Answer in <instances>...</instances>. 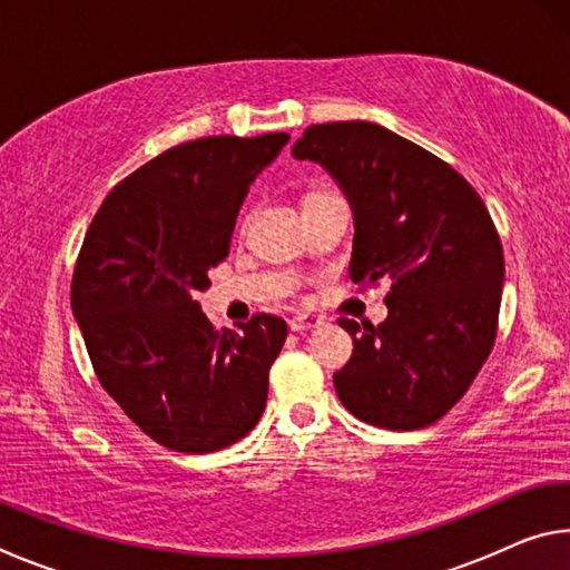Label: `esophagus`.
I'll list each match as a JSON object with an SVG mask.
<instances>
[{
  "label": "esophagus",
  "mask_w": 570,
  "mask_h": 570,
  "mask_svg": "<svg viewBox=\"0 0 570 570\" xmlns=\"http://www.w3.org/2000/svg\"><path fill=\"white\" fill-rule=\"evenodd\" d=\"M316 326H322L320 316H312V314H296L288 320V330L292 332H306V330H316Z\"/></svg>",
  "instance_id": "34e87169"
}]
</instances>
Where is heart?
<instances>
[{"instance_id":"obj_1","label":"heart","mask_w":570,"mask_h":570,"mask_svg":"<svg viewBox=\"0 0 570 570\" xmlns=\"http://www.w3.org/2000/svg\"><path fill=\"white\" fill-rule=\"evenodd\" d=\"M308 198H314V196H308Z\"/></svg>"}]
</instances>
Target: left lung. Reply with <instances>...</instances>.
<instances>
[{"mask_svg": "<svg viewBox=\"0 0 570 570\" xmlns=\"http://www.w3.org/2000/svg\"><path fill=\"white\" fill-rule=\"evenodd\" d=\"M292 156L320 163L350 200L352 282H392L380 326L340 320L354 352L334 390L374 428H428L493 350L505 282L493 218L455 168L382 125H312Z\"/></svg>", "mask_w": 570, "mask_h": 570, "instance_id": "1", "label": "left lung"}]
</instances>
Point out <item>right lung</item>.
Instances as JSON below:
<instances>
[{"instance_id": "obj_1", "label": "right lung", "mask_w": 570, "mask_h": 570, "mask_svg": "<svg viewBox=\"0 0 570 570\" xmlns=\"http://www.w3.org/2000/svg\"><path fill=\"white\" fill-rule=\"evenodd\" d=\"M288 142L214 135L170 148L110 190L82 240L72 314L105 392L158 445L204 455L262 420L286 322L216 332L196 302L230 248L248 186Z\"/></svg>"}]
</instances>
